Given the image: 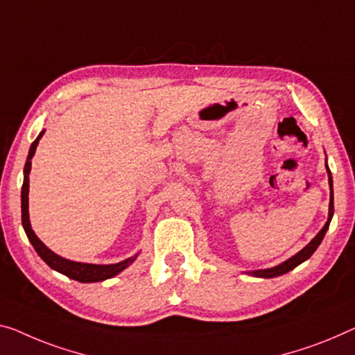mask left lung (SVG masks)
I'll return each mask as SVG.
<instances>
[{"instance_id":"8db88e82","label":"left lung","mask_w":355,"mask_h":355,"mask_svg":"<svg viewBox=\"0 0 355 355\" xmlns=\"http://www.w3.org/2000/svg\"><path fill=\"white\" fill-rule=\"evenodd\" d=\"M327 167V173H329V184H330V204H329V218H327L324 228H322L319 232H317V236L314 237L313 241L309 242L308 245L304 248H301L298 253H295L292 258H288V260H285L284 263L277 264V266L274 268H268V269H257V271H247L248 276H253V277H263V279H271V277H277V276H282V274H287L288 271H292L295 269L298 264H301L303 261L308 260V258L313 255V253L317 250V247L320 245L322 239H324L327 230H329L330 226V221H331V216H333V211H335V207H333V178H331V172L329 168V164H325Z\"/></svg>"}]
</instances>
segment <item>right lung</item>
I'll use <instances>...</instances> for the list:
<instances>
[{
  "label": "right lung",
  "mask_w": 355,
  "mask_h": 355,
  "mask_svg": "<svg viewBox=\"0 0 355 355\" xmlns=\"http://www.w3.org/2000/svg\"><path fill=\"white\" fill-rule=\"evenodd\" d=\"M44 135V130L40 132V135L36 137V140L31 144L28 156H26V162L24 167V184H22V226L25 230V234L28 237V241L31 242V245L36 250V253L41 257V260L44 261L47 266L54 269V271L63 274V276L70 277L73 280H78V282H84V284H91V282H102V280L111 279L114 276H118L121 271H124L127 266H130L132 263L137 260L139 253L134 257L127 258V260H123L119 263L114 264H92V263H79V261H71L67 260L60 255H57L47 248L42 242L40 241V237L35 234V231L31 230L30 225V214H28V188H30V171H31V159H33L36 146H38L41 137Z\"/></svg>",
  "instance_id": "add662e5"
}]
</instances>
